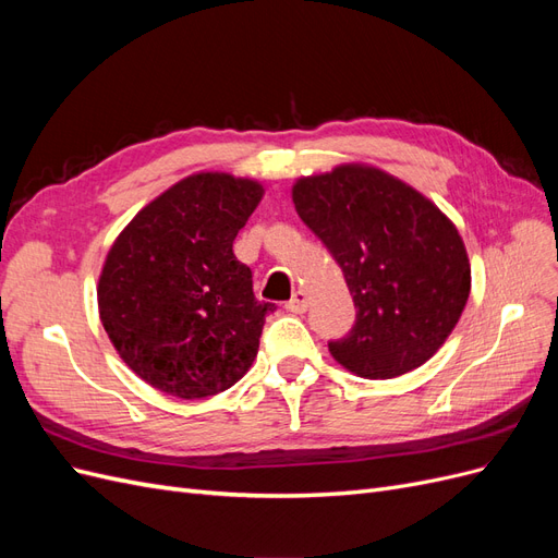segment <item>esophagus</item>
I'll list each match as a JSON object with an SVG mask.
<instances>
[{"label":"esophagus","instance_id":"esophagus-1","mask_svg":"<svg viewBox=\"0 0 558 558\" xmlns=\"http://www.w3.org/2000/svg\"><path fill=\"white\" fill-rule=\"evenodd\" d=\"M307 307H310V295L305 293V291H295L293 293V298L286 302V310L289 312H293V314H305L307 312Z\"/></svg>","mask_w":558,"mask_h":558}]
</instances>
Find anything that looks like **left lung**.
I'll return each mask as SVG.
<instances>
[{"instance_id":"obj_1","label":"left lung","mask_w":558,"mask_h":558,"mask_svg":"<svg viewBox=\"0 0 558 558\" xmlns=\"http://www.w3.org/2000/svg\"><path fill=\"white\" fill-rule=\"evenodd\" d=\"M293 205L342 267L356 324L328 342L365 379L424 365L459 324L470 260L449 218L412 185L367 165L298 179Z\"/></svg>"}]
</instances>
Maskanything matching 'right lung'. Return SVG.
Instances as JSON below:
<instances>
[{
	"instance_id": "obj_1",
	"label": "right lung",
	"mask_w": 558,
	"mask_h": 558,
	"mask_svg": "<svg viewBox=\"0 0 558 558\" xmlns=\"http://www.w3.org/2000/svg\"><path fill=\"white\" fill-rule=\"evenodd\" d=\"M263 185L223 172L174 183L107 253L97 305L116 351L167 396L207 398L238 384L258 353L272 302L253 295L232 242Z\"/></svg>"
}]
</instances>
